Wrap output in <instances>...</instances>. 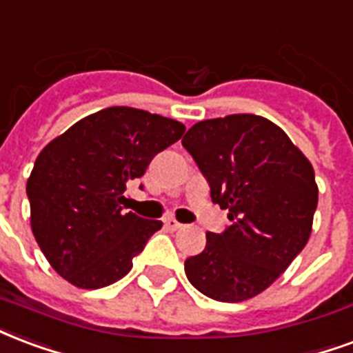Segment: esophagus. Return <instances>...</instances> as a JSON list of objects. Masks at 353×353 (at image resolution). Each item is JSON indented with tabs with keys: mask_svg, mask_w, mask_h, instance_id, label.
Segmentation results:
<instances>
[{
	"mask_svg": "<svg viewBox=\"0 0 353 353\" xmlns=\"http://www.w3.org/2000/svg\"><path fill=\"white\" fill-rule=\"evenodd\" d=\"M164 224H166V228L172 230V232H176V230L183 228V224L177 223L176 219H166V221H164Z\"/></svg>",
	"mask_w": 353,
	"mask_h": 353,
	"instance_id": "1",
	"label": "esophagus"
}]
</instances>
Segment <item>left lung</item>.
<instances>
[{"mask_svg": "<svg viewBox=\"0 0 353 353\" xmlns=\"http://www.w3.org/2000/svg\"><path fill=\"white\" fill-rule=\"evenodd\" d=\"M181 143L230 219L185 260L187 279L215 301L262 294L309 241L318 205L312 164L281 127L254 114L198 121Z\"/></svg>", "mask_w": 353, "mask_h": 353, "instance_id": "8db88e82", "label": "left lung"}]
</instances>
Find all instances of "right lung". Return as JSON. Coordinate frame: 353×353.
I'll use <instances>...</instances> for the list:
<instances>
[{
	"label": "right lung",
	"instance_id": "1",
	"mask_svg": "<svg viewBox=\"0 0 353 353\" xmlns=\"http://www.w3.org/2000/svg\"><path fill=\"white\" fill-rule=\"evenodd\" d=\"M183 132L176 119L112 106L80 119L39 153L26 187L31 230L65 281L97 290L129 273L163 223L123 213L127 183Z\"/></svg>",
	"mask_w": 353,
	"mask_h": 353
}]
</instances>
